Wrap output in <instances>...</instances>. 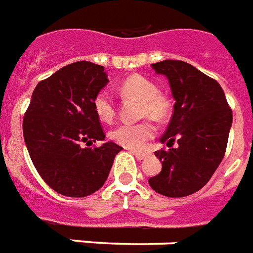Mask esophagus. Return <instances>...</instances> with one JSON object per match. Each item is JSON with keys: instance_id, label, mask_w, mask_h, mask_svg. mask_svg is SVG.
<instances>
[{"instance_id": "1", "label": "esophagus", "mask_w": 253, "mask_h": 253, "mask_svg": "<svg viewBox=\"0 0 253 253\" xmlns=\"http://www.w3.org/2000/svg\"><path fill=\"white\" fill-rule=\"evenodd\" d=\"M132 154L134 155V157H136L137 159H139V161H141V159H145L147 157V153L146 151H137V150H132Z\"/></svg>"}]
</instances>
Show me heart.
Listing matches in <instances>:
<instances>
[{
    "mask_svg": "<svg viewBox=\"0 0 253 253\" xmlns=\"http://www.w3.org/2000/svg\"><path fill=\"white\" fill-rule=\"evenodd\" d=\"M119 92L123 98H134L141 100L139 114L142 117H150L155 121H163L169 114V100L158 92L157 84L149 78L139 74H133L125 78L119 86ZM92 107L96 116L102 121L111 123L116 115L114 99L104 91L95 95ZM155 134L154 125L150 121L137 124H121L111 132V138L121 146L128 149H139L147 139Z\"/></svg>",
    "mask_w": 253,
    "mask_h": 253,
    "instance_id": "b5f03b06",
    "label": "heart"
}]
</instances>
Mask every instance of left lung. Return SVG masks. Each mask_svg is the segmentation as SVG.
<instances>
[{
  "mask_svg": "<svg viewBox=\"0 0 253 253\" xmlns=\"http://www.w3.org/2000/svg\"><path fill=\"white\" fill-rule=\"evenodd\" d=\"M151 66L167 77L175 104L161 138L169 149L155 151L162 171L149 184L159 195L185 197L210 180L225 157L232 111L221 84L191 64L165 60Z\"/></svg>",
  "mask_w": 253,
  "mask_h": 253,
  "instance_id": "obj_1",
  "label": "left lung"
}]
</instances>
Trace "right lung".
I'll use <instances>...</instances> for the list:
<instances>
[{
  "label": "right lung",
  "mask_w": 253,
  "mask_h": 253,
  "mask_svg": "<svg viewBox=\"0 0 253 253\" xmlns=\"http://www.w3.org/2000/svg\"><path fill=\"white\" fill-rule=\"evenodd\" d=\"M104 68L77 61L40 81L23 117V137L36 171L53 191L86 197L106 183L116 154L106 138L92 100L107 84Z\"/></svg>",
  "instance_id": "add662e5"
}]
</instances>
